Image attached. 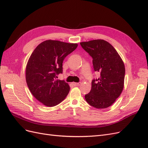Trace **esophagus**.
<instances>
[{"label": "esophagus", "mask_w": 148, "mask_h": 148, "mask_svg": "<svg viewBox=\"0 0 148 148\" xmlns=\"http://www.w3.org/2000/svg\"><path fill=\"white\" fill-rule=\"evenodd\" d=\"M73 84L74 86H79V85L81 84V83L79 82V83H73Z\"/></svg>", "instance_id": "obj_1"}]
</instances>
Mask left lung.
Segmentation results:
<instances>
[{"instance_id": "obj_1", "label": "left lung", "mask_w": 148, "mask_h": 148, "mask_svg": "<svg viewBox=\"0 0 148 148\" xmlns=\"http://www.w3.org/2000/svg\"><path fill=\"white\" fill-rule=\"evenodd\" d=\"M92 58L94 70L100 73L94 79L91 89L84 97L89 105L97 109L109 107L122 93L125 69L123 62L115 48L103 39L80 42Z\"/></svg>"}]
</instances>
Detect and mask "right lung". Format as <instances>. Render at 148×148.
Masks as SVG:
<instances>
[{
	"label": "right lung",
	"instance_id": "right-lung-1",
	"mask_svg": "<svg viewBox=\"0 0 148 148\" xmlns=\"http://www.w3.org/2000/svg\"><path fill=\"white\" fill-rule=\"evenodd\" d=\"M77 46V44L47 40L31 53L26 67V81L31 94L44 105L55 106L68 95L69 84L57 79V76L62 73L65 58Z\"/></svg>",
	"mask_w": 148,
	"mask_h": 148
}]
</instances>
